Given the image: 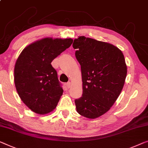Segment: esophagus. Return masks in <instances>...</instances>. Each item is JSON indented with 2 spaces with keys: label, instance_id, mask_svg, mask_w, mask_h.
<instances>
[{
  "label": "esophagus",
  "instance_id": "34e87169",
  "mask_svg": "<svg viewBox=\"0 0 148 148\" xmlns=\"http://www.w3.org/2000/svg\"><path fill=\"white\" fill-rule=\"evenodd\" d=\"M66 86L68 88H70V87H71V83H70V82H68L66 83Z\"/></svg>",
  "mask_w": 148,
  "mask_h": 148
}]
</instances>
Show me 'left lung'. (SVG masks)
Segmentation results:
<instances>
[{
	"instance_id": "left-lung-1",
	"label": "left lung",
	"mask_w": 148,
	"mask_h": 148,
	"mask_svg": "<svg viewBox=\"0 0 148 148\" xmlns=\"http://www.w3.org/2000/svg\"><path fill=\"white\" fill-rule=\"evenodd\" d=\"M81 66L83 93L75 100L76 110L88 118L107 112L124 85L127 66L122 51L111 44L80 36L74 40Z\"/></svg>"
}]
</instances>
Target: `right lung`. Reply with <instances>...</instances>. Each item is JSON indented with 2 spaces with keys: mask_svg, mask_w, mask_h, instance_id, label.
<instances>
[{
  "mask_svg": "<svg viewBox=\"0 0 148 148\" xmlns=\"http://www.w3.org/2000/svg\"><path fill=\"white\" fill-rule=\"evenodd\" d=\"M71 38H46L23 50L14 67V83L22 101L35 113L48 114L63 93L52 61L71 46Z\"/></svg>",
  "mask_w": 148,
  "mask_h": 148,
  "instance_id": "obj_1",
  "label": "right lung"
}]
</instances>
